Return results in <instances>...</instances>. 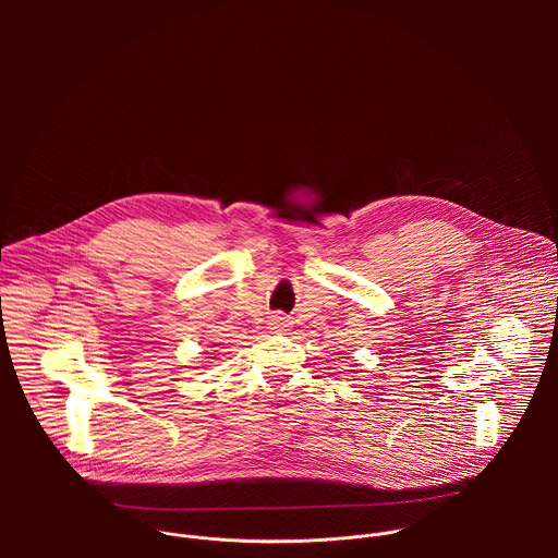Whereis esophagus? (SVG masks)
Instances as JSON below:
<instances>
[{
  "label": "esophagus",
  "mask_w": 558,
  "mask_h": 558,
  "mask_svg": "<svg viewBox=\"0 0 558 558\" xmlns=\"http://www.w3.org/2000/svg\"><path fill=\"white\" fill-rule=\"evenodd\" d=\"M287 327V323L282 320V317H276V320H274V329H284Z\"/></svg>",
  "instance_id": "34e87169"
}]
</instances>
